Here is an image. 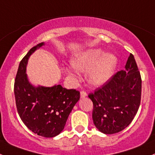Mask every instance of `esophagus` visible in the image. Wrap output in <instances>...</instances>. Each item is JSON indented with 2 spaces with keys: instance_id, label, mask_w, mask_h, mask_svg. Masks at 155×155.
<instances>
[{
  "instance_id": "obj_1",
  "label": "esophagus",
  "mask_w": 155,
  "mask_h": 155,
  "mask_svg": "<svg viewBox=\"0 0 155 155\" xmlns=\"http://www.w3.org/2000/svg\"><path fill=\"white\" fill-rule=\"evenodd\" d=\"M87 92H85V91H81V98H85L86 96H87Z\"/></svg>"
}]
</instances>
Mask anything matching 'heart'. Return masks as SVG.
I'll return each instance as SVG.
<instances>
[{
    "label": "heart",
    "instance_id": "b5f03b06",
    "mask_svg": "<svg viewBox=\"0 0 155 155\" xmlns=\"http://www.w3.org/2000/svg\"><path fill=\"white\" fill-rule=\"evenodd\" d=\"M116 59L110 54H104L100 48H91L84 51L71 60V64L75 69L86 71L89 83L93 86H101L112 77L116 66ZM72 74L74 71L69 70Z\"/></svg>",
    "mask_w": 155,
    "mask_h": 155
}]
</instances>
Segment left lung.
Listing matches in <instances>:
<instances>
[{
	"label": "left lung",
	"mask_w": 155,
	"mask_h": 155,
	"mask_svg": "<svg viewBox=\"0 0 155 155\" xmlns=\"http://www.w3.org/2000/svg\"><path fill=\"white\" fill-rule=\"evenodd\" d=\"M125 70L117 71L89 94L93 103L92 119L104 134L122 131L133 121L141 101L142 79L134 57L130 54Z\"/></svg>",
	"instance_id": "8db88e82"
}]
</instances>
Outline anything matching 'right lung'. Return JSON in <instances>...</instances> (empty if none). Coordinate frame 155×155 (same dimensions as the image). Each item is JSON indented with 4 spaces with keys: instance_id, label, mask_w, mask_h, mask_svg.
Here are the masks:
<instances>
[{
    "instance_id": "obj_1",
    "label": "right lung",
    "mask_w": 155,
    "mask_h": 155,
    "mask_svg": "<svg viewBox=\"0 0 155 155\" xmlns=\"http://www.w3.org/2000/svg\"><path fill=\"white\" fill-rule=\"evenodd\" d=\"M32 48L21 60L14 84L17 110L25 125L41 137H54L63 130L68 115L80 99V92L61 85L52 87L32 86L26 74V66L32 53L43 45Z\"/></svg>"
}]
</instances>
